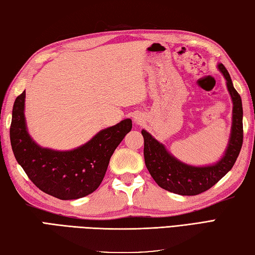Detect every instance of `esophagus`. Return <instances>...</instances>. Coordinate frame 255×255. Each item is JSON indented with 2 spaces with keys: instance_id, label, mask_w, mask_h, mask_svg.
I'll list each match as a JSON object with an SVG mask.
<instances>
[{
  "instance_id": "34e87169",
  "label": "esophagus",
  "mask_w": 255,
  "mask_h": 255,
  "mask_svg": "<svg viewBox=\"0 0 255 255\" xmlns=\"http://www.w3.org/2000/svg\"><path fill=\"white\" fill-rule=\"evenodd\" d=\"M134 121H135V122H136V121H138V118H136V117H134Z\"/></svg>"
}]
</instances>
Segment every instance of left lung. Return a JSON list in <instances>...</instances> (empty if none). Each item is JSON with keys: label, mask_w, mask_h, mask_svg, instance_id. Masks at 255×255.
Listing matches in <instances>:
<instances>
[{"label": "left lung", "mask_w": 255, "mask_h": 255, "mask_svg": "<svg viewBox=\"0 0 255 255\" xmlns=\"http://www.w3.org/2000/svg\"><path fill=\"white\" fill-rule=\"evenodd\" d=\"M218 69L227 80L228 91L233 103L231 135L227 150L220 161L205 166L185 164L173 156L150 133L142 129L144 160L148 172L158 186L175 194L198 195L211 189L232 169L241 151L243 143L242 100L234 89L231 76L225 66L220 63Z\"/></svg>", "instance_id": "obj_1"}]
</instances>
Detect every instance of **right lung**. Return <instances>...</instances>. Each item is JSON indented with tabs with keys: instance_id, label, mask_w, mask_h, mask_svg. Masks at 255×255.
<instances>
[{
	"instance_id": "right-lung-1",
	"label": "right lung",
	"mask_w": 255,
	"mask_h": 255,
	"mask_svg": "<svg viewBox=\"0 0 255 255\" xmlns=\"http://www.w3.org/2000/svg\"><path fill=\"white\" fill-rule=\"evenodd\" d=\"M25 91L13 105L9 128L12 150L18 164L44 193L60 200H76L100 186L115 148L131 131V119L100 131L89 142L71 151L42 147L27 132Z\"/></svg>"
}]
</instances>
